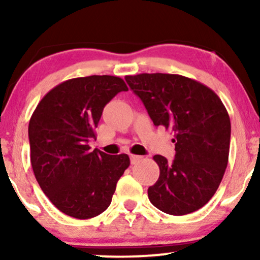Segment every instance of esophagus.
<instances>
[{
	"instance_id": "34e87169",
	"label": "esophagus",
	"mask_w": 260,
	"mask_h": 260,
	"mask_svg": "<svg viewBox=\"0 0 260 260\" xmlns=\"http://www.w3.org/2000/svg\"><path fill=\"white\" fill-rule=\"evenodd\" d=\"M140 160H142V156H139V155H131V162H132L133 164V165H134V164H137V162H138V161H140Z\"/></svg>"
}]
</instances>
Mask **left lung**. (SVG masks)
Returning <instances> with one entry per match:
<instances>
[{
    "label": "left lung",
    "mask_w": 260,
    "mask_h": 260,
    "mask_svg": "<svg viewBox=\"0 0 260 260\" xmlns=\"http://www.w3.org/2000/svg\"><path fill=\"white\" fill-rule=\"evenodd\" d=\"M126 82L153 120L174 133L175 159H153L160 176L149 201L170 215H186L215 194L228 168L231 122L220 98L207 85L180 74L142 73Z\"/></svg>",
    "instance_id": "obj_1"
}]
</instances>
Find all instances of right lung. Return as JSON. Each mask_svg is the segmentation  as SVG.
<instances>
[{"mask_svg": "<svg viewBox=\"0 0 260 260\" xmlns=\"http://www.w3.org/2000/svg\"><path fill=\"white\" fill-rule=\"evenodd\" d=\"M127 90L123 79L115 76L68 79L47 92L32 112L28 128L32 171L66 215L90 219L111 204L129 156L91 150L88 143L96 138L106 104Z\"/></svg>", "mask_w": 260, "mask_h": 260, "instance_id": "obj_1", "label": "right lung"}]
</instances>
